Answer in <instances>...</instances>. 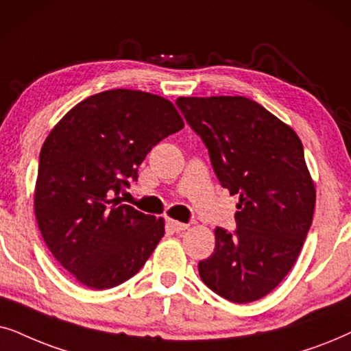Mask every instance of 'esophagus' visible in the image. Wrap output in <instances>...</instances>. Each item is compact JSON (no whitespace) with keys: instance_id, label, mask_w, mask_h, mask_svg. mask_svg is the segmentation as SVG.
Instances as JSON below:
<instances>
[{"instance_id":"1","label":"esophagus","mask_w":351,"mask_h":351,"mask_svg":"<svg viewBox=\"0 0 351 351\" xmlns=\"http://www.w3.org/2000/svg\"><path fill=\"white\" fill-rule=\"evenodd\" d=\"M168 226L171 228L173 231H176V232H181V231H186L189 228V224H186V223H181V221H176V219H168Z\"/></svg>"}]
</instances>
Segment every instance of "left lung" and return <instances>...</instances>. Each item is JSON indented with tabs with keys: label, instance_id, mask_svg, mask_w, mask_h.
<instances>
[{
	"label": "left lung",
	"instance_id": "8db88e82",
	"mask_svg": "<svg viewBox=\"0 0 351 351\" xmlns=\"http://www.w3.org/2000/svg\"><path fill=\"white\" fill-rule=\"evenodd\" d=\"M208 149L223 188L239 195L236 234L215 230L200 279L234 303L268 295L298 258L315 213L316 189L298 134L244 96L178 97Z\"/></svg>",
	"mask_w": 351,
	"mask_h": 351
}]
</instances>
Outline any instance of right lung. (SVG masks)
I'll return each instance as SVG.
<instances>
[{"label":"right lung","instance_id":"1","mask_svg":"<svg viewBox=\"0 0 351 351\" xmlns=\"http://www.w3.org/2000/svg\"><path fill=\"white\" fill-rule=\"evenodd\" d=\"M184 127L165 97L109 90L72 107L45 139L34 208L45 244L83 286L133 278L165 234L162 217L121 204L147 152Z\"/></svg>","mask_w":351,"mask_h":351}]
</instances>
